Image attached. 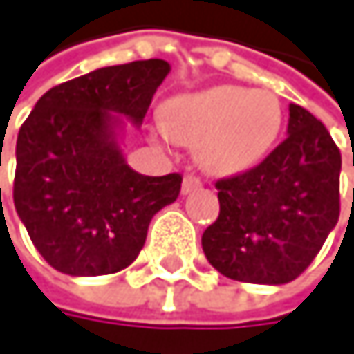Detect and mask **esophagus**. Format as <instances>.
<instances>
[{"label":"esophagus","mask_w":354,"mask_h":354,"mask_svg":"<svg viewBox=\"0 0 354 354\" xmlns=\"http://www.w3.org/2000/svg\"><path fill=\"white\" fill-rule=\"evenodd\" d=\"M199 187H201V180L197 178L195 174H187V176H185V180H183V193H185V195L197 191Z\"/></svg>","instance_id":"34e87169"}]
</instances>
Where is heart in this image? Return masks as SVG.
<instances>
[{
	"mask_svg": "<svg viewBox=\"0 0 354 354\" xmlns=\"http://www.w3.org/2000/svg\"><path fill=\"white\" fill-rule=\"evenodd\" d=\"M161 125L176 142L197 145L207 171L231 176L266 157L279 138L283 109L272 92L216 86L165 102Z\"/></svg>",
	"mask_w": 354,
	"mask_h": 354,
	"instance_id": "heart-1",
	"label": "heart"
}]
</instances>
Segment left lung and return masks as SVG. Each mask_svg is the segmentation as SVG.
I'll list each match as a JSON object with an SVG mask.
<instances>
[{"mask_svg": "<svg viewBox=\"0 0 354 354\" xmlns=\"http://www.w3.org/2000/svg\"><path fill=\"white\" fill-rule=\"evenodd\" d=\"M340 167L325 125L290 104L288 138L258 165L216 180L220 214L201 237L209 264L243 283L294 281L340 218Z\"/></svg>", "mask_w": 354, "mask_h": 354, "instance_id": "1", "label": "left lung"}]
</instances>
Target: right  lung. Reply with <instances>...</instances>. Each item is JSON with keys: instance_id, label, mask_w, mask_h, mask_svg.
Listing matches in <instances>:
<instances>
[{"instance_id": "obj_1", "label": "right lung", "mask_w": 354, "mask_h": 354, "mask_svg": "<svg viewBox=\"0 0 354 354\" xmlns=\"http://www.w3.org/2000/svg\"><path fill=\"white\" fill-rule=\"evenodd\" d=\"M169 73L159 58L104 66L48 90L16 140L14 207L44 260L73 277L113 274L140 254L183 176H142L113 140V113L142 123Z\"/></svg>"}]
</instances>
